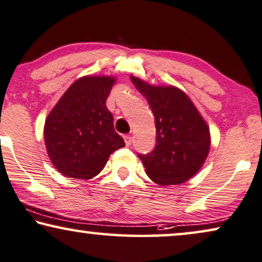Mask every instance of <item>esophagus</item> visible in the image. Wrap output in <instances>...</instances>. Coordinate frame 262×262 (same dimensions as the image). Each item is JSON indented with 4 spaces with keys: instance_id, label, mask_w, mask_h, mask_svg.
Returning <instances> with one entry per match:
<instances>
[{
    "instance_id": "34e87169",
    "label": "esophagus",
    "mask_w": 262,
    "mask_h": 262,
    "mask_svg": "<svg viewBox=\"0 0 262 262\" xmlns=\"http://www.w3.org/2000/svg\"><path fill=\"white\" fill-rule=\"evenodd\" d=\"M123 139H124V142H126L127 146L132 145V136L130 135H124Z\"/></svg>"
}]
</instances>
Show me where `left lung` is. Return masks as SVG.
Masks as SVG:
<instances>
[{"instance_id":"left-lung-1","label":"left lung","mask_w":262,"mask_h":262,"mask_svg":"<svg viewBox=\"0 0 262 262\" xmlns=\"http://www.w3.org/2000/svg\"><path fill=\"white\" fill-rule=\"evenodd\" d=\"M130 79L146 97L156 120V147L148 154H138L147 176L164 186L185 183L200 171L208 157V124L178 88L153 86L134 76Z\"/></svg>"}]
</instances>
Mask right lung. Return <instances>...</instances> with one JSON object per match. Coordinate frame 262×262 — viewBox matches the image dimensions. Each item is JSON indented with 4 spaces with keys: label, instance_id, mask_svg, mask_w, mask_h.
<instances>
[{
    "label": "right lung",
    "instance_id": "1",
    "mask_svg": "<svg viewBox=\"0 0 262 262\" xmlns=\"http://www.w3.org/2000/svg\"><path fill=\"white\" fill-rule=\"evenodd\" d=\"M114 83V77H82L65 91L47 116L43 127L46 149L61 174L94 178L110 154L124 146L105 105Z\"/></svg>",
    "mask_w": 262,
    "mask_h": 262
}]
</instances>
